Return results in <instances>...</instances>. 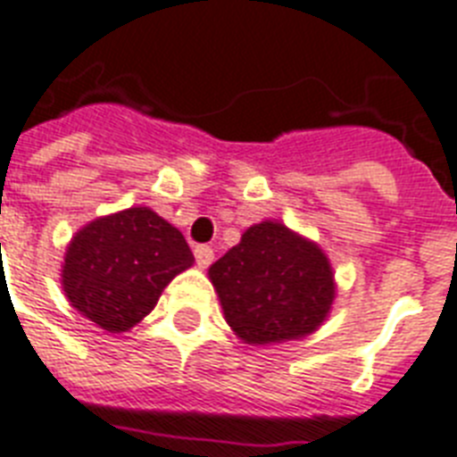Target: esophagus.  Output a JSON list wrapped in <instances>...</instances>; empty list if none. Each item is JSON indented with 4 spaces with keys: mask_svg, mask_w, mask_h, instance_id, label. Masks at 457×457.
<instances>
[{
    "mask_svg": "<svg viewBox=\"0 0 457 457\" xmlns=\"http://www.w3.org/2000/svg\"><path fill=\"white\" fill-rule=\"evenodd\" d=\"M194 258H196V265H199V268H208V265L213 263L215 253L211 246L201 244V246H194Z\"/></svg>",
    "mask_w": 457,
    "mask_h": 457,
    "instance_id": "esophagus-1",
    "label": "esophagus"
}]
</instances>
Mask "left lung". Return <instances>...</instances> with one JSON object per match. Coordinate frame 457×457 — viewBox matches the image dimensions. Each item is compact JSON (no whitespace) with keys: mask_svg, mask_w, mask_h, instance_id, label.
I'll use <instances>...</instances> for the list:
<instances>
[{"mask_svg":"<svg viewBox=\"0 0 457 457\" xmlns=\"http://www.w3.org/2000/svg\"><path fill=\"white\" fill-rule=\"evenodd\" d=\"M225 322L251 346L303 339L332 311L337 282L329 258L279 220L251 225L208 268Z\"/></svg>","mask_w":457,"mask_h":457,"instance_id":"left-lung-1","label":"left lung"}]
</instances>
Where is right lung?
Returning <instances> with one entry per match:
<instances>
[{
	"label": "right lung",
	"mask_w": 457,
	"mask_h": 457,
	"mask_svg": "<svg viewBox=\"0 0 457 457\" xmlns=\"http://www.w3.org/2000/svg\"><path fill=\"white\" fill-rule=\"evenodd\" d=\"M194 265L185 237L149 206L87 222L68 242L61 287L75 311L106 332H128L170 279Z\"/></svg>",
	"instance_id": "add662e5"
}]
</instances>
